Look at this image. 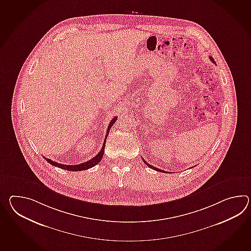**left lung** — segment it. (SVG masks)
<instances>
[{"mask_svg":"<svg viewBox=\"0 0 251 251\" xmlns=\"http://www.w3.org/2000/svg\"><path fill=\"white\" fill-rule=\"evenodd\" d=\"M210 59L212 60V63H215L214 62V59L212 58V56H210ZM143 162L145 163L146 165L148 166V167H151V168H152V169H154V170H156V171H158V172H163V173H168V172H167V171H164V170H161V169H158V168H156V167H153V166H151V165H150L148 162H146L144 159H143Z\"/></svg>","mask_w":251,"mask_h":251,"instance_id":"8db88e82","label":"left lung"}]
</instances>
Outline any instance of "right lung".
Segmentation results:
<instances>
[{"mask_svg": "<svg viewBox=\"0 0 251 251\" xmlns=\"http://www.w3.org/2000/svg\"><path fill=\"white\" fill-rule=\"evenodd\" d=\"M116 120H117V117H114L112 119V121H111V123H110L109 126H108V128H107V131H106L105 139H104L103 145L101 147V150H100V152H99L95 157H93L92 159H90L89 161L84 162V163L80 164V165H63V164H59V163H57V162L53 161V160H51L50 158H47V157H45L44 156L46 161L49 162L50 165L54 166V167H60L62 169L68 170V171H83V170H86V169H89L91 167H95V165H97V164L100 161V159H101L102 156H103V154H104V148H105L106 138L108 137L109 132H110V129L112 128V125L116 122Z\"/></svg>", "mask_w": 251, "mask_h": 251, "instance_id": "right-lung-1", "label": "right lung"}]
</instances>
